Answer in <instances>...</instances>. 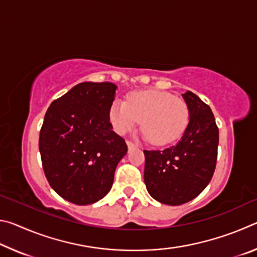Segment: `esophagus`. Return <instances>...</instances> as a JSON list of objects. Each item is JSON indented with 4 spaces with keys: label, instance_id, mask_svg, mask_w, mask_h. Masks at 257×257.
Returning a JSON list of instances; mask_svg holds the SVG:
<instances>
[{
    "label": "esophagus",
    "instance_id": "34e87169",
    "mask_svg": "<svg viewBox=\"0 0 257 257\" xmlns=\"http://www.w3.org/2000/svg\"><path fill=\"white\" fill-rule=\"evenodd\" d=\"M127 145H128V150L130 151V150H134V149H136L137 147V145H135L134 143H132V142H127Z\"/></svg>",
    "mask_w": 257,
    "mask_h": 257
}]
</instances>
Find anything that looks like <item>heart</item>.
I'll use <instances>...</instances> for the list:
<instances>
[{
	"label": "heart",
	"mask_w": 257,
	"mask_h": 257,
	"mask_svg": "<svg viewBox=\"0 0 257 257\" xmlns=\"http://www.w3.org/2000/svg\"><path fill=\"white\" fill-rule=\"evenodd\" d=\"M108 115L119 135L130 132L141 121L145 138L158 146L179 139L189 121V110L184 99L156 89L134 92L125 102L116 99Z\"/></svg>",
	"instance_id": "heart-1"
}]
</instances>
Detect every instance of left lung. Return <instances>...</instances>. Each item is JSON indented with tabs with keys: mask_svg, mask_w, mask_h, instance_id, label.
Masks as SVG:
<instances>
[{
	"mask_svg": "<svg viewBox=\"0 0 257 257\" xmlns=\"http://www.w3.org/2000/svg\"><path fill=\"white\" fill-rule=\"evenodd\" d=\"M189 123L180 142L163 151H144V181L149 194L167 205H181L197 197L215 170L219 129L207 104L196 94H182Z\"/></svg>",
	"mask_w": 257,
	"mask_h": 257,
	"instance_id": "left-lung-1",
	"label": "left lung"
}]
</instances>
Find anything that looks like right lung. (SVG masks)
Here are the masks:
<instances>
[{"mask_svg":"<svg viewBox=\"0 0 257 257\" xmlns=\"http://www.w3.org/2000/svg\"><path fill=\"white\" fill-rule=\"evenodd\" d=\"M118 87L85 81L52 102L40 134L43 169L56 194L77 205L98 202L110 191L116 165L127 154L113 132L110 107Z\"/></svg>","mask_w":257,"mask_h":257,"instance_id":"1","label":"right lung"}]
</instances>
